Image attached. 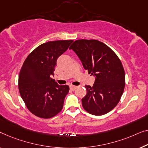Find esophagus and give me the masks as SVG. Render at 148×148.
<instances>
[{
	"mask_svg": "<svg viewBox=\"0 0 148 148\" xmlns=\"http://www.w3.org/2000/svg\"><path fill=\"white\" fill-rule=\"evenodd\" d=\"M76 87H77V86H73V85H71V86H70V90H74L76 88Z\"/></svg>",
	"mask_w": 148,
	"mask_h": 148,
	"instance_id": "esophagus-1",
	"label": "esophagus"
}]
</instances>
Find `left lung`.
<instances>
[{
  "instance_id": "obj_1",
  "label": "left lung",
  "mask_w": 148,
  "mask_h": 148,
  "mask_svg": "<svg viewBox=\"0 0 148 148\" xmlns=\"http://www.w3.org/2000/svg\"><path fill=\"white\" fill-rule=\"evenodd\" d=\"M69 49L77 54L88 74L95 76L92 86L85 85L83 108L94 115L109 113L119 103L125 85L120 59L109 46L95 39H78Z\"/></svg>"
}]
</instances>
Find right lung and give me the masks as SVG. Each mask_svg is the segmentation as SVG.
<instances>
[{
    "mask_svg": "<svg viewBox=\"0 0 148 148\" xmlns=\"http://www.w3.org/2000/svg\"><path fill=\"white\" fill-rule=\"evenodd\" d=\"M72 42L58 40L44 43L25 60L18 75V90L27 108L35 116L49 119L62 111L70 88L58 84L51 76L58 58Z\"/></svg>",
    "mask_w": 148,
    "mask_h": 148,
    "instance_id": "add662e5",
    "label": "right lung"
}]
</instances>
